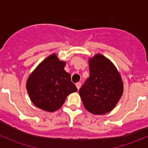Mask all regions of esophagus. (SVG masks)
<instances>
[{"label":"esophagus","instance_id":"esophagus-1","mask_svg":"<svg viewBox=\"0 0 148 148\" xmlns=\"http://www.w3.org/2000/svg\"><path fill=\"white\" fill-rule=\"evenodd\" d=\"M75 85H76L77 89H78V90H79L81 87V86H82V83H80V82H78V83H76V84H75Z\"/></svg>","mask_w":148,"mask_h":148}]
</instances>
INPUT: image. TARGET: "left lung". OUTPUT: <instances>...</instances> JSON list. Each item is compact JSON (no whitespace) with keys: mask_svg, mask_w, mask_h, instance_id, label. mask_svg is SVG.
<instances>
[{"mask_svg":"<svg viewBox=\"0 0 148 148\" xmlns=\"http://www.w3.org/2000/svg\"><path fill=\"white\" fill-rule=\"evenodd\" d=\"M90 77L78 92L84 108L102 115L116 107L123 93V82L116 66L101 54L89 60Z\"/></svg>","mask_w":148,"mask_h":148,"instance_id":"obj_1","label":"left lung"}]
</instances>
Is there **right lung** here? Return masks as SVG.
I'll return each instance as SVG.
<instances>
[{
	"label": "right lung",
	"mask_w": 148,
	"mask_h": 148,
	"mask_svg": "<svg viewBox=\"0 0 148 148\" xmlns=\"http://www.w3.org/2000/svg\"><path fill=\"white\" fill-rule=\"evenodd\" d=\"M66 62L56 54L44 59L31 73L27 90L32 102L40 109L54 112L64 103L69 94L76 92L71 75L64 70Z\"/></svg>",
	"instance_id": "1"
}]
</instances>
